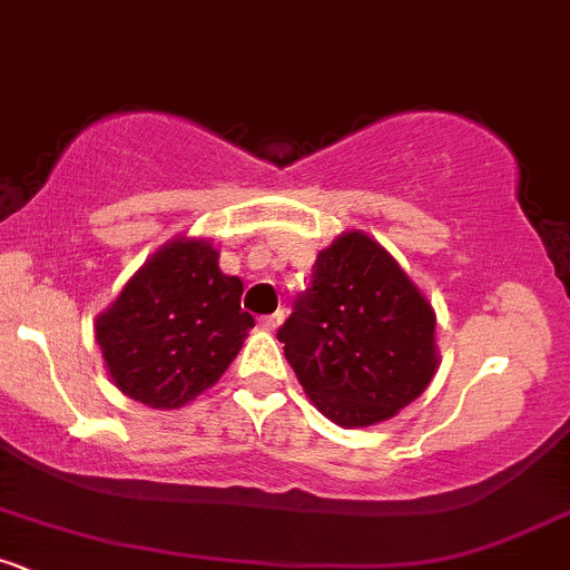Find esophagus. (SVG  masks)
<instances>
[{"instance_id": "1", "label": "esophagus", "mask_w": 570, "mask_h": 570, "mask_svg": "<svg viewBox=\"0 0 570 570\" xmlns=\"http://www.w3.org/2000/svg\"><path fill=\"white\" fill-rule=\"evenodd\" d=\"M283 321H285V309H277V312H272V315H263L261 326L266 328V332H274V328H279V323Z\"/></svg>"}]
</instances>
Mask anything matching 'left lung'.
<instances>
[{
  "instance_id": "1",
  "label": "left lung",
  "mask_w": 570,
  "mask_h": 570,
  "mask_svg": "<svg viewBox=\"0 0 570 570\" xmlns=\"http://www.w3.org/2000/svg\"><path fill=\"white\" fill-rule=\"evenodd\" d=\"M277 340L309 400L340 426L391 419L438 370L432 307L358 230L317 255Z\"/></svg>"
}]
</instances>
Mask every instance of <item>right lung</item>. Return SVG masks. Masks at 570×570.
I'll use <instances>...</instances> for the list:
<instances>
[{
  "label": "right lung",
  "instance_id": "obj_1",
  "mask_svg": "<svg viewBox=\"0 0 570 570\" xmlns=\"http://www.w3.org/2000/svg\"><path fill=\"white\" fill-rule=\"evenodd\" d=\"M217 249L179 238L163 247L97 317L116 389L149 407H181L219 381L249 328L242 279L225 277Z\"/></svg>",
  "mask_w": 570,
  "mask_h": 570
}]
</instances>
